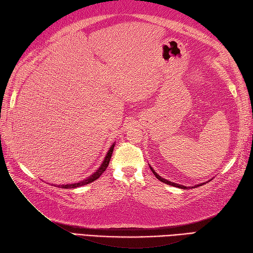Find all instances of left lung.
I'll return each instance as SVG.
<instances>
[{
  "label": "left lung",
  "mask_w": 253,
  "mask_h": 253,
  "mask_svg": "<svg viewBox=\"0 0 253 253\" xmlns=\"http://www.w3.org/2000/svg\"><path fill=\"white\" fill-rule=\"evenodd\" d=\"M150 169H151V170H152V173L155 175V177H157V178L159 179V180H161L162 182H165V184H168V185H170V186H174V187H177V188H180V189H188V188H190V187H186V186H182V185H179V184H175V182H173V181H169V180H168V179H165V178H163V177H161L159 174H157L155 173V170L151 168V166H150ZM202 185H204V182H202V184H199V185H195L193 186L192 188H197V187H199V186H202Z\"/></svg>",
  "instance_id": "1"
}]
</instances>
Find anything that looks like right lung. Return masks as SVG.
Wrapping results in <instances>:
<instances>
[{"mask_svg":"<svg viewBox=\"0 0 253 253\" xmlns=\"http://www.w3.org/2000/svg\"><path fill=\"white\" fill-rule=\"evenodd\" d=\"M114 146H115V142L113 143L112 146H111V148L109 149V151H107L105 158L103 160V162H102V164L100 165V168L96 169L92 175H90L89 177H87V178H84V180H80L78 182H74V184H67V185H60L58 187L64 188V189H69V188H77V187H80V186L88 185V184H90V182H92L95 179H98L99 177L102 175V173H103V171L106 169L107 166H109L110 160H111L112 153H113V150H114Z\"/></svg>","mask_w":253,"mask_h":253,"instance_id":"add662e5","label":"right lung"}]
</instances>
